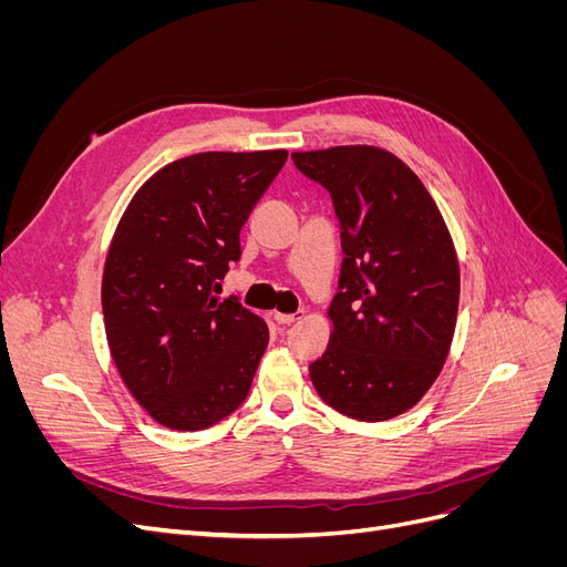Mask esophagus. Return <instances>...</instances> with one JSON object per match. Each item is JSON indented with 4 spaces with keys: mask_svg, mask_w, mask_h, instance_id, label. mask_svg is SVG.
<instances>
[{
    "mask_svg": "<svg viewBox=\"0 0 567 567\" xmlns=\"http://www.w3.org/2000/svg\"><path fill=\"white\" fill-rule=\"evenodd\" d=\"M300 317H302V312H298V315H284V312H274V319H277V323H284V326L296 323Z\"/></svg>",
    "mask_w": 567,
    "mask_h": 567,
    "instance_id": "1",
    "label": "esophagus"
}]
</instances>
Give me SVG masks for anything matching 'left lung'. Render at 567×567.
Instances as JSON below:
<instances>
[{"instance_id":"left-lung-1","label":"left lung","mask_w":567,"mask_h":567,"mask_svg":"<svg viewBox=\"0 0 567 567\" xmlns=\"http://www.w3.org/2000/svg\"><path fill=\"white\" fill-rule=\"evenodd\" d=\"M331 194L340 221V281L331 342L310 364L319 398L357 421L414 406L447 359L458 312V262L421 179L375 146L293 153Z\"/></svg>"}]
</instances>
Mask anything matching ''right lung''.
<instances>
[{
	"label": "right lung",
	"mask_w": 567,
	"mask_h": 567,
	"mask_svg": "<svg viewBox=\"0 0 567 567\" xmlns=\"http://www.w3.org/2000/svg\"><path fill=\"white\" fill-rule=\"evenodd\" d=\"M286 158L194 153L158 169L120 219L101 286L109 348L134 400L173 431L210 427L248 398L267 323L217 293Z\"/></svg>",
	"instance_id": "right-lung-1"
}]
</instances>
